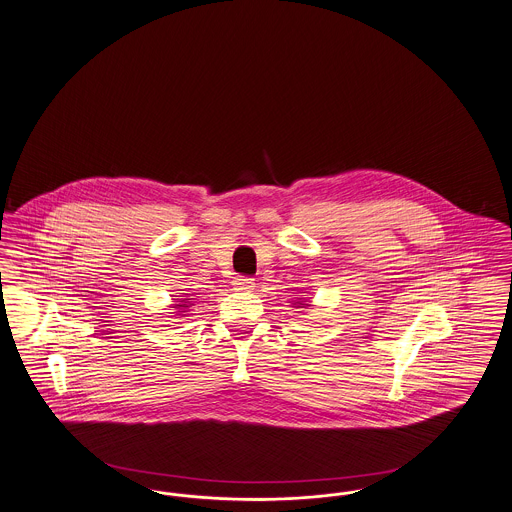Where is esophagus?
Returning a JSON list of instances; mask_svg holds the SVG:
<instances>
[{
    "instance_id": "34e87169",
    "label": "esophagus",
    "mask_w": 512,
    "mask_h": 512,
    "mask_svg": "<svg viewBox=\"0 0 512 512\" xmlns=\"http://www.w3.org/2000/svg\"><path fill=\"white\" fill-rule=\"evenodd\" d=\"M233 285L237 291H250L254 287V279L252 277H246V275H237L233 279Z\"/></svg>"
}]
</instances>
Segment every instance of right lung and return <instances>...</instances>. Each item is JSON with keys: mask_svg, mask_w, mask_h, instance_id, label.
Listing matches in <instances>:
<instances>
[{"mask_svg": "<svg viewBox=\"0 0 512 512\" xmlns=\"http://www.w3.org/2000/svg\"><path fill=\"white\" fill-rule=\"evenodd\" d=\"M181 306H183V304H175V306H173V308H181Z\"/></svg>", "mask_w": 512, "mask_h": 512, "instance_id": "add662e5", "label": "right lung"}]
</instances>
